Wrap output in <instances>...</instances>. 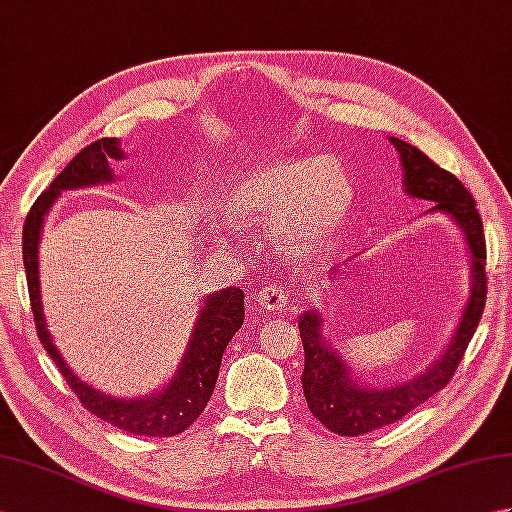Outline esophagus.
<instances>
[{
  "instance_id": "1",
  "label": "esophagus",
  "mask_w": 512,
  "mask_h": 512,
  "mask_svg": "<svg viewBox=\"0 0 512 512\" xmlns=\"http://www.w3.org/2000/svg\"><path fill=\"white\" fill-rule=\"evenodd\" d=\"M257 303L266 310H279L288 303V292L277 284H268L257 292Z\"/></svg>"
}]
</instances>
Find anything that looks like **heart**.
<instances>
[{"label":"heart","instance_id":"b5f03b06","mask_svg":"<svg viewBox=\"0 0 512 512\" xmlns=\"http://www.w3.org/2000/svg\"><path fill=\"white\" fill-rule=\"evenodd\" d=\"M222 206L237 224L279 222L286 253L308 259L341 233L354 206V187L332 156L277 158L239 173Z\"/></svg>","mask_w":512,"mask_h":512}]
</instances>
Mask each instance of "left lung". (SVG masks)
<instances>
[{"label":"left lung","instance_id":"1","mask_svg":"<svg viewBox=\"0 0 512 512\" xmlns=\"http://www.w3.org/2000/svg\"><path fill=\"white\" fill-rule=\"evenodd\" d=\"M396 147L402 165V191L409 198L433 202L427 213H442L458 226L469 253L471 290L464 303L458 328L453 330L447 347L436 361L409 380L391 385H365L352 367L347 365L339 347L323 334V317L319 310H308L299 317V332L303 341L301 385L314 418H319L330 431L339 436H361L385 427L407 416L436 391L447 387L455 374L466 345L473 339L477 323L486 303V242L482 217L475 209V200L453 173L440 169L420 149L400 138H389ZM350 262V259H347ZM339 268H334V273Z\"/></svg>","mask_w":512,"mask_h":512}]
</instances>
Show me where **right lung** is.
Listing matches in <instances>:
<instances>
[{
    "label": "right lung",
    "mask_w": 512,
    "mask_h": 512,
    "mask_svg": "<svg viewBox=\"0 0 512 512\" xmlns=\"http://www.w3.org/2000/svg\"><path fill=\"white\" fill-rule=\"evenodd\" d=\"M114 160H125L118 138H101L79 151L70 165L52 180L48 191H43L26 217L24 224V268L28 279L30 306L35 314L37 336L46 347L48 356L61 369L72 391L79 396L81 405L92 411L96 418L105 420L112 427L123 429L134 436L147 438H171L189 429L195 418L204 411L209 402L217 374H220L222 354L233 334L244 323V292L239 288H222L213 295H206L200 303L198 319L189 336L187 350L180 356L178 369L151 394L140 398H116L112 394L92 387L72 372V367L63 361L61 352L48 332L46 314L41 303V279H39V244L43 224L54 202L63 191L94 187L114 180Z\"/></svg>",
    "instance_id": "obj_1"
}]
</instances>
